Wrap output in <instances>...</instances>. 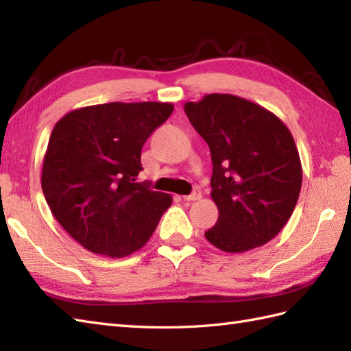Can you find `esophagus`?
<instances>
[{
	"mask_svg": "<svg viewBox=\"0 0 351 351\" xmlns=\"http://www.w3.org/2000/svg\"><path fill=\"white\" fill-rule=\"evenodd\" d=\"M200 197H202V191L196 189L195 191L191 193V195L184 196V200H187V202H195V200H199Z\"/></svg>",
	"mask_w": 351,
	"mask_h": 351,
	"instance_id": "34e87169",
	"label": "esophagus"
}]
</instances>
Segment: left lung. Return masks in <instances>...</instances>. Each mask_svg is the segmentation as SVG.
Wrapping results in <instances>:
<instances>
[{
    "mask_svg": "<svg viewBox=\"0 0 351 351\" xmlns=\"http://www.w3.org/2000/svg\"><path fill=\"white\" fill-rule=\"evenodd\" d=\"M211 151V197L219 208L206 240L228 253L264 245L293 214L302 162L287 125L240 96L211 93L184 106Z\"/></svg>",
    "mask_w": 351,
    "mask_h": 351,
    "instance_id": "obj_1",
    "label": "left lung"
}]
</instances>
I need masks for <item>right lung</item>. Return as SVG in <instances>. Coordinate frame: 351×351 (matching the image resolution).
Masks as SVG:
<instances>
[{"label": "right lung", "instance_id": "add662e5", "mask_svg": "<svg viewBox=\"0 0 351 351\" xmlns=\"http://www.w3.org/2000/svg\"><path fill=\"white\" fill-rule=\"evenodd\" d=\"M170 102H110L69 111L45 152L42 190L56 220L84 249L110 258L143 247L171 196L136 182L141 147Z\"/></svg>", "mask_w": 351, "mask_h": 351}]
</instances>
